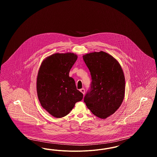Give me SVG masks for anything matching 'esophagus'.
<instances>
[{"instance_id":"34e87169","label":"esophagus","mask_w":157,"mask_h":157,"mask_svg":"<svg viewBox=\"0 0 157 157\" xmlns=\"http://www.w3.org/2000/svg\"><path fill=\"white\" fill-rule=\"evenodd\" d=\"M80 91L82 92V94L84 95L85 94V90L84 88H82V89H81L80 90Z\"/></svg>"}]
</instances>
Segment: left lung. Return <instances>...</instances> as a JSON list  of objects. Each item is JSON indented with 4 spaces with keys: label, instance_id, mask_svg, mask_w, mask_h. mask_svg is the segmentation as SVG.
Wrapping results in <instances>:
<instances>
[{
    "label": "left lung",
    "instance_id": "1",
    "mask_svg": "<svg viewBox=\"0 0 157 157\" xmlns=\"http://www.w3.org/2000/svg\"><path fill=\"white\" fill-rule=\"evenodd\" d=\"M83 59L92 78L90 90L84 102L94 115L106 119L116 112L124 99L123 70L117 60L103 51L85 54Z\"/></svg>",
    "mask_w": 157,
    "mask_h": 157
}]
</instances>
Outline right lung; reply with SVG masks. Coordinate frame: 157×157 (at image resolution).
I'll return each mask as SVG.
<instances>
[{
    "label": "right lung",
    "instance_id": "right-lung-1",
    "mask_svg": "<svg viewBox=\"0 0 157 157\" xmlns=\"http://www.w3.org/2000/svg\"><path fill=\"white\" fill-rule=\"evenodd\" d=\"M78 56L74 53H56L44 60L37 74V97L44 109L55 118L67 115L83 98L76 89L70 70Z\"/></svg>",
    "mask_w": 157,
    "mask_h": 157
}]
</instances>
